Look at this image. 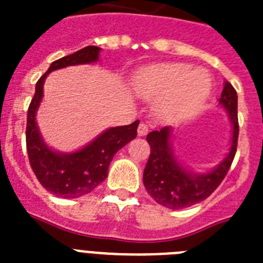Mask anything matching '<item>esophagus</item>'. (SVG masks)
I'll use <instances>...</instances> for the list:
<instances>
[{
	"label": "esophagus",
	"instance_id": "34e87169",
	"mask_svg": "<svg viewBox=\"0 0 263 263\" xmlns=\"http://www.w3.org/2000/svg\"><path fill=\"white\" fill-rule=\"evenodd\" d=\"M148 132V127L147 124L140 123L139 127H138V136H146Z\"/></svg>",
	"mask_w": 263,
	"mask_h": 263
}]
</instances>
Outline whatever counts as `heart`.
Returning <instances> with one entry per match:
<instances>
[{"label":"heart","mask_w":263,"mask_h":263,"mask_svg":"<svg viewBox=\"0 0 263 263\" xmlns=\"http://www.w3.org/2000/svg\"><path fill=\"white\" fill-rule=\"evenodd\" d=\"M136 92L156 101L157 117L164 123H180L202 109L212 91V79L204 69L190 64H166L140 72L134 80Z\"/></svg>","instance_id":"b5f03b06"}]
</instances>
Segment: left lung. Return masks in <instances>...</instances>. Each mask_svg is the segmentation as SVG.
Segmentation results:
<instances>
[{
	"label": "left lung",
	"mask_w": 263,
	"mask_h": 263,
	"mask_svg": "<svg viewBox=\"0 0 263 263\" xmlns=\"http://www.w3.org/2000/svg\"><path fill=\"white\" fill-rule=\"evenodd\" d=\"M218 105L228 113L231 143L227 156L208 172H195L179 160L173 148V128L165 127L147 135L152 153L143 172V184L157 203L180 210L199 203L212 195L228 173L237 147V94L232 84L225 82Z\"/></svg>",
	"instance_id": "left-lung-1"
}]
</instances>
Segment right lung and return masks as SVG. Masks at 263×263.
I'll use <instances>...</instances> for the list:
<instances>
[{"label":"right lung","mask_w":263,"mask_h":263,"mask_svg":"<svg viewBox=\"0 0 263 263\" xmlns=\"http://www.w3.org/2000/svg\"><path fill=\"white\" fill-rule=\"evenodd\" d=\"M101 47L87 46L63 59L53 61L38 80L35 95L27 115V153L36 179L47 191L60 198H79L97 188L107 177V169L120 148L136 138L139 120L129 125L111 127L75 152L54 150L45 142L39 131L36 113L43 98V84L47 75L57 69L99 61Z\"/></svg>","instance_id":"right-lung-1"}]
</instances>
